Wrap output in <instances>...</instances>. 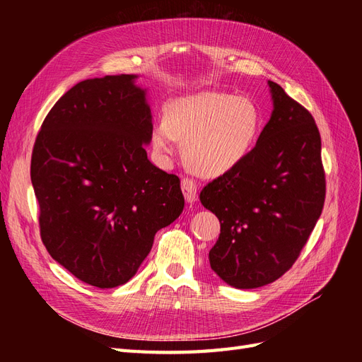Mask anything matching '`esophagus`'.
Returning <instances> with one entry per match:
<instances>
[{
  "instance_id": "obj_1",
  "label": "esophagus",
  "mask_w": 362,
  "mask_h": 362,
  "mask_svg": "<svg viewBox=\"0 0 362 362\" xmlns=\"http://www.w3.org/2000/svg\"><path fill=\"white\" fill-rule=\"evenodd\" d=\"M181 189L184 193V198L189 204H193L196 201V196H198V187H196L194 181L189 180V178H184L181 181Z\"/></svg>"
}]
</instances>
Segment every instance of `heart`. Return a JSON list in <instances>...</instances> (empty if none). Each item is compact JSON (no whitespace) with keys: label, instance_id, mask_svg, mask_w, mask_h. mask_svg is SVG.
Returning <instances> with one entry per match:
<instances>
[{"label":"heart","instance_id":"heart-1","mask_svg":"<svg viewBox=\"0 0 362 362\" xmlns=\"http://www.w3.org/2000/svg\"><path fill=\"white\" fill-rule=\"evenodd\" d=\"M261 113L246 96L201 92L169 104L166 117L152 127V146L170 156L184 140V156L192 170L218 177L238 166L254 148Z\"/></svg>","mask_w":362,"mask_h":362}]
</instances>
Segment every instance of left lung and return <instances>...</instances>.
Listing matches in <instances>:
<instances>
[{
    "label": "left lung",
    "instance_id": "obj_1",
    "mask_svg": "<svg viewBox=\"0 0 362 362\" xmlns=\"http://www.w3.org/2000/svg\"><path fill=\"white\" fill-rule=\"evenodd\" d=\"M267 84L273 110L255 148L199 194L221 222L210 266L242 290L267 286L294 264L325 204L319 128L279 84Z\"/></svg>",
    "mask_w": 362,
    "mask_h": 362
}]
</instances>
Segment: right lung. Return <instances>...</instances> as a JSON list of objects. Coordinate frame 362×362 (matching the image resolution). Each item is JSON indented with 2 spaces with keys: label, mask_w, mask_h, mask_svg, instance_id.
<instances>
[{
  "label": "right lung",
  "mask_w": 362,
  "mask_h": 362,
  "mask_svg": "<svg viewBox=\"0 0 362 362\" xmlns=\"http://www.w3.org/2000/svg\"><path fill=\"white\" fill-rule=\"evenodd\" d=\"M137 76L75 84L54 104L33 148L42 242L59 264L98 288L133 278L156 233L184 208L180 178L148 160L152 115Z\"/></svg>",
  "instance_id": "right-lung-1"
}]
</instances>
